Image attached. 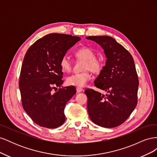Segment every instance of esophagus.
Listing matches in <instances>:
<instances>
[{"mask_svg":"<svg viewBox=\"0 0 157 157\" xmlns=\"http://www.w3.org/2000/svg\"><path fill=\"white\" fill-rule=\"evenodd\" d=\"M76 90H77V92L78 93L81 92L82 91H83V88H79V87H77V88H76Z\"/></svg>","mask_w":157,"mask_h":157,"instance_id":"esophagus-1","label":"esophagus"}]
</instances>
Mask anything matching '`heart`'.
I'll use <instances>...</instances> for the list:
<instances>
[{
    "label": "heart",
    "instance_id": "heart-1",
    "mask_svg": "<svg viewBox=\"0 0 157 157\" xmlns=\"http://www.w3.org/2000/svg\"><path fill=\"white\" fill-rule=\"evenodd\" d=\"M77 58L84 61L83 70L82 73H73L66 78V83L69 86L83 87L92 78V75L89 71L93 73H98L100 71L103 65V58L102 56H95L94 51L88 48L82 47L75 52ZM59 65L64 71H69L71 68V63L67 56H63L59 59Z\"/></svg>",
    "mask_w": 157,
    "mask_h": 157
}]
</instances>
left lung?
I'll use <instances>...</instances> for the list:
<instances>
[{"label": "left lung", "mask_w": 157, "mask_h": 157, "mask_svg": "<svg viewBox=\"0 0 157 157\" xmlns=\"http://www.w3.org/2000/svg\"><path fill=\"white\" fill-rule=\"evenodd\" d=\"M86 39L100 45L106 57L105 65L94 80V85L107 94L92 89L84 91L89 117L98 126L117 127L127 120L137 105L139 80L134 59L111 36H90Z\"/></svg>", "instance_id": "1"}]
</instances>
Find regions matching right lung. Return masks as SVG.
Listing matches in <instances>:
<instances>
[{
	"label": "right lung",
	"instance_id": "right-lung-1",
	"mask_svg": "<svg viewBox=\"0 0 157 157\" xmlns=\"http://www.w3.org/2000/svg\"><path fill=\"white\" fill-rule=\"evenodd\" d=\"M80 40L78 36L51 33L36 40L25 55L19 87L25 111L40 126L56 128L65 121L66 103L76 94L74 86L61 87L63 81L59 59Z\"/></svg>",
	"mask_w": 157,
	"mask_h": 157
}]
</instances>
